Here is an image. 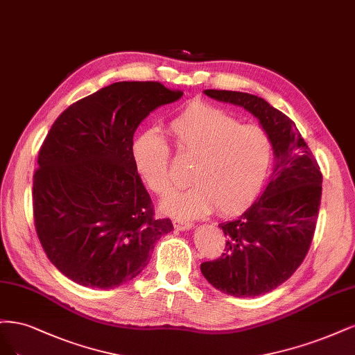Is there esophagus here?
Returning a JSON list of instances; mask_svg holds the SVG:
<instances>
[{
	"label": "esophagus",
	"instance_id": "obj_1",
	"mask_svg": "<svg viewBox=\"0 0 355 355\" xmlns=\"http://www.w3.org/2000/svg\"><path fill=\"white\" fill-rule=\"evenodd\" d=\"M174 227L180 232H184V230H190V228H193L194 224L190 221H174Z\"/></svg>",
	"mask_w": 355,
	"mask_h": 355
}]
</instances>
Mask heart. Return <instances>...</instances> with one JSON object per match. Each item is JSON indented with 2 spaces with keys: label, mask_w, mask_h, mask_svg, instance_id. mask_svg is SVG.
I'll return each mask as SVG.
<instances>
[{
  "label": "heart",
  "mask_w": 355,
  "mask_h": 355,
  "mask_svg": "<svg viewBox=\"0 0 355 355\" xmlns=\"http://www.w3.org/2000/svg\"><path fill=\"white\" fill-rule=\"evenodd\" d=\"M168 132L180 156L193 157L187 189L169 191L161 211L177 218H198L214 207L233 214L255 198L266 181L272 147L258 125L207 103H193L169 122ZM134 166L155 193L171 186L169 147L155 130L140 134L131 148Z\"/></svg>",
  "instance_id": "1"
}]
</instances>
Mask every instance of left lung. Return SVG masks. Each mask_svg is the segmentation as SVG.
I'll list each match as a JSON object with an SVG mask.
<instances>
[{
  "instance_id": "obj_1",
  "label": "left lung",
  "mask_w": 355,
  "mask_h": 355,
  "mask_svg": "<svg viewBox=\"0 0 355 355\" xmlns=\"http://www.w3.org/2000/svg\"><path fill=\"white\" fill-rule=\"evenodd\" d=\"M203 93L252 113L272 147L266 190L242 215L218 225L225 252L200 266L215 289L254 298L276 289L301 266L314 236L323 177L295 122L264 98L225 89Z\"/></svg>"
}]
</instances>
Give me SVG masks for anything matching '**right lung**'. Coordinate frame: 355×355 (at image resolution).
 <instances>
[{
  "mask_svg": "<svg viewBox=\"0 0 355 355\" xmlns=\"http://www.w3.org/2000/svg\"><path fill=\"white\" fill-rule=\"evenodd\" d=\"M161 83L110 84L55 119L33 175V220L54 267L85 288L132 280L174 227L153 218L134 166V132L155 109L180 100Z\"/></svg>",
  "mask_w": 355,
  "mask_h": 355,
  "instance_id": "right-lung-1",
  "label": "right lung"
}]
</instances>
